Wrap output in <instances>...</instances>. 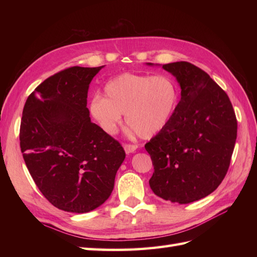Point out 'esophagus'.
<instances>
[{
    "mask_svg": "<svg viewBox=\"0 0 257 257\" xmlns=\"http://www.w3.org/2000/svg\"><path fill=\"white\" fill-rule=\"evenodd\" d=\"M137 148H138V146H136V145H123V149H124V151H125V154H133V152H135L136 150H137Z\"/></svg>",
    "mask_w": 257,
    "mask_h": 257,
    "instance_id": "esophagus-1",
    "label": "esophagus"
}]
</instances>
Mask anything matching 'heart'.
Returning <instances> with one entry per match:
<instances>
[{"label": "heart", "instance_id": "b5f03b06", "mask_svg": "<svg viewBox=\"0 0 257 257\" xmlns=\"http://www.w3.org/2000/svg\"><path fill=\"white\" fill-rule=\"evenodd\" d=\"M105 97L95 96L89 105L92 118L108 135L125 122L139 137L150 139L170 122L179 103V89L166 75L125 73L106 84Z\"/></svg>", "mask_w": 257, "mask_h": 257}]
</instances>
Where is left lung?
I'll return each instance as SVG.
<instances>
[{
	"instance_id": "1",
	"label": "left lung",
	"mask_w": 257,
	"mask_h": 257,
	"mask_svg": "<svg viewBox=\"0 0 257 257\" xmlns=\"http://www.w3.org/2000/svg\"><path fill=\"white\" fill-rule=\"evenodd\" d=\"M162 68L176 77L181 100L167 127L145 146L155 169L149 184L163 200L187 204L211 194L223 181L237 121L226 92L201 68L188 62Z\"/></svg>"
}]
</instances>
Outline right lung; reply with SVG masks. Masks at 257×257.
I'll use <instances>...</instances> for the list:
<instances>
[{
    "label": "right lung",
    "mask_w": 257,
    "mask_h": 257,
    "mask_svg": "<svg viewBox=\"0 0 257 257\" xmlns=\"http://www.w3.org/2000/svg\"><path fill=\"white\" fill-rule=\"evenodd\" d=\"M100 67H70L37 86L22 116L20 145L43 195L59 210L86 213L110 196L125 154L91 122L89 84Z\"/></svg>",
    "instance_id": "right-lung-1"
}]
</instances>
